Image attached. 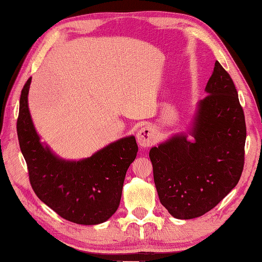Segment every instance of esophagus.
Here are the masks:
<instances>
[{"label": "esophagus", "mask_w": 262, "mask_h": 262, "mask_svg": "<svg viewBox=\"0 0 262 262\" xmlns=\"http://www.w3.org/2000/svg\"><path fill=\"white\" fill-rule=\"evenodd\" d=\"M155 136L157 135H155L154 129H152L149 126L141 128L136 134L138 145L144 148L152 146L155 142Z\"/></svg>", "instance_id": "obj_1"}]
</instances>
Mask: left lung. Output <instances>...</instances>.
<instances>
[{
  "instance_id": "obj_1",
  "label": "left lung",
  "mask_w": 262,
  "mask_h": 262,
  "mask_svg": "<svg viewBox=\"0 0 262 262\" xmlns=\"http://www.w3.org/2000/svg\"><path fill=\"white\" fill-rule=\"evenodd\" d=\"M197 103L187 133L149 149L160 202L178 220L213 209L242 174L246 120L237 91L219 62Z\"/></svg>"
}]
</instances>
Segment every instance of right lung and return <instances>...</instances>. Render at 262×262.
<instances>
[{
	"label": "right lung",
	"mask_w": 262,
	"mask_h": 262,
	"mask_svg": "<svg viewBox=\"0 0 262 262\" xmlns=\"http://www.w3.org/2000/svg\"><path fill=\"white\" fill-rule=\"evenodd\" d=\"M31 79L21 91L16 132L38 198L76 224L97 225L118 209L126 172L137 155L135 136L108 144L90 158L65 160L40 141L28 105Z\"/></svg>",
	"instance_id": "add662e5"
}]
</instances>
